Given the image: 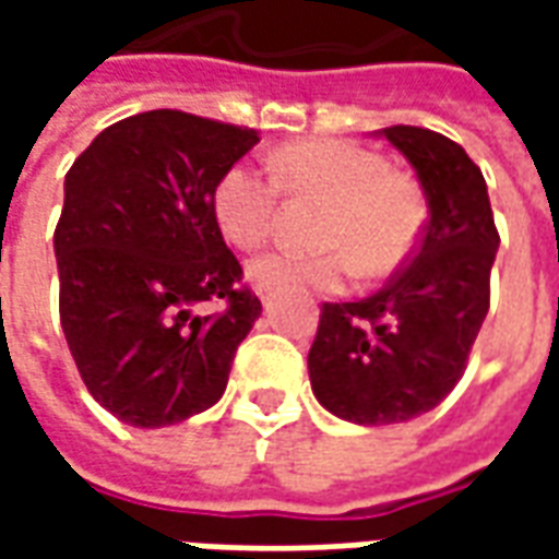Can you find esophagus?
<instances>
[{
    "instance_id": "1",
    "label": "esophagus",
    "mask_w": 559,
    "mask_h": 559,
    "mask_svg": "<svg viewBox=\"0 0 559 559\" xmlns=\"http://www.w3.org/2000/svg\"><path fill=\"white\" fill-rule=\"evenodd\" d=\"M257 293H260L263 305H269V299H272V287H257Z\"/></svg>"
}]
</instances>
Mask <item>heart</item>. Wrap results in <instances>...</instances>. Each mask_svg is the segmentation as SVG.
<instances>
[{
  "label": "heart",
  "instance_id": "b5f03b06",
  "mask_svg": "<svg viewBox=\"0 0 559 559\" xmlns=\"http://www.w3.org/2000/svg\"><path fill=\"white\" fill-rule=\"evenodd\" d=\"M272 179L233 164L215 185L212 212L221 236L242 251L260 248L278 218V188L296 203L323 209L314 260L266 254L248 266L257 287L335 290L356 269L368 278L389 275L411 257L425 224V200L413 176L386 167L377 152L344 140H308L272 158Z\"/></svg>",
  "mask_w": 559,
  "mask_h": 559
}]
</instances>
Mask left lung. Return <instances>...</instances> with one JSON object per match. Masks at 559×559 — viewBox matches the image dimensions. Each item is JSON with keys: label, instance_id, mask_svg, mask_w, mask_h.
<instances>
[{"label": "left lung", "instance_id": "obj_1", "mask_svg": "<svg viewBox=\"0 0 559 559\" xmlns=\"http://www.w3.org/2000/svg\"><path fill=\"white\" fill-rule=\"evenodd\" d=\"M428 203L411 263L359 302L323 305L308 374L332 416L362 428L433 411L464 374L479 335L500 236L481 170L455 140L416 126L380 128Z\"/></svg>", "mask_w": 559, "mask_h": 559}]
</instances>
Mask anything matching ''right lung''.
<instances>
[{
    "label": "right lung",
    "instance_id": "1",
    "mask_svg": "<svg viewBox=\"0 0 559 559\" xmlns=\"http://www.w3.org/2000/svg\"><path fill=\"white\" fill-rule=\"evenodd\" d=\"M260 143L251 128L148 110L104 128L66 176L56 224L59 317L92 399L134 428L209 411L260 317L239 290L212 194ZM209 301H224L206 316Z\"/></svg>",
    "mask_w": 559,
    "mask_h": 559
}]
</instances>
